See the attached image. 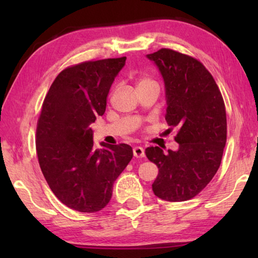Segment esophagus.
<instances>
[{"mask_svg": "<svg viewBox=\"0 0 258 258\" xmlns=\"http://www.w3.org/2000/svg\"><path fill=\"white\" fill-rule=\"evenodd\" d=\"M133 155L135 158H142V157H145V150L142 147H135L133 149Z\"/></svg>", "mask_w": 258, "mask_h": 258, "instance_id": "obj_1", "label": "esophagus"}]
</instances>
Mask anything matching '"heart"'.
Wrapping results in <instances>:
<instances>
[{"instance_id":"b5f03b06","label":"heart","mask_w":258,"mask_h":258,"mask_svg":"<svg viewBox=\"0 0 258 258\" xmlns=\"http://www.w3.org/2000/svg\"><path fill=\"white\" fill-rule=\"evenodd\" d=\"M157 84V83L152 80L151 77H148V76H142L139 78L138 81V90L139 89H142V87H147V86H150V85H154Z\"/></svg>"}]
</instances>
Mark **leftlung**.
Here are the masks:
<instances>
[{"label": "left lung", "mask_w": 258, "mask_h": 258, "mask_svg": "<svg viewBox=\"0 0 258 258\" xmlns=\"http://www.w3.org/2000/svg\"><path fill=\"white\" fill-rule=\"evenodd\" d=\"M163 75L166 120L176 128L178 150L149 147L146 156L158 167L152 191L166 202H185L207 186L221 165L226 143V111L215 80L198 59L172 49L148 54Z\"/></svg>", "instance_id": "left-lung-1"}]
</instances>
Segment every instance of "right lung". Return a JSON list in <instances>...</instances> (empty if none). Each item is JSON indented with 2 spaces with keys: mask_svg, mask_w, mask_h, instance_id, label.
Returning a JSON list of instances; mask_svg holds the SVG:
<instances>
[{
  "mask_svg": "<svg viewBox=\"0 0 258 258\" xmlns=\"http://www.w3.org/2000/svg\"><path fill=\"white\" fill-rule=\"evenodd\" d=\"M126 56L84 61L64 68L50 86L36 127L43 175L61 203L95 213L110 202L112 186L133 157L125 143L94 149L91 124L106 111L113 80Z\"/></svg>",
  "mask_w": 258,
  "mask_h": 258,
  "instance_id": "right-lung-1",
  "label": "right lung"
}]
</instances>
